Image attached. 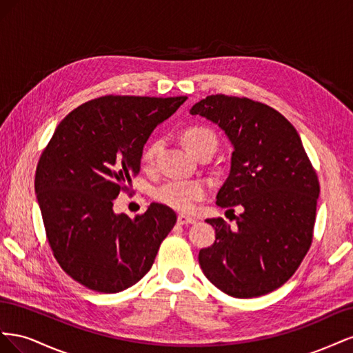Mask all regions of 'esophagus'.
Wrapping results in <instances>:
<instances>
[{"instance_id":"1","label":"esophagus","mask_w":353,"mask_h":353,"mask_svg":"<svg viewBox=\"0 0 353 353\" xmlns=\"http://www.w3.org/2000/svg\"><path fill=\"white\" fill-rule=\"evenodd\" d=\"M194 222H196L194 218L183 215V213H181V215H178V223H179V225H187V223H194Z\"/></svg>"}]
</instances>
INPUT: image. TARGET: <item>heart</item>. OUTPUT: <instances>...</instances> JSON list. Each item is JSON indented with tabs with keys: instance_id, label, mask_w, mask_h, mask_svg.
I'll use <instances>...</instances> for the list:
<instances>
[{
	"instance_id": "b5f03b06",
	"label": "heart",
	"mask_w": 353,
	"mask_h": 353,
	"mask_svg": "<svg viewBox=\"0 0 353 353\" xmlns=\"http://www.w3.org/2000/svg\"><path fill=\"white\" fill-rule=\"evenodd\" d=\"M183 143L187 150L199 157L203 152H215L218 140L209 128L205 126H191L183 134ZM162 147V141H152L141 154V162L145 168L153 166L156 157ZM154 199L176 210H190L197 201L203 200L206 196V185L200 181H168V183L159 185L154 193Z\"/></svg>"
}]
</instances>
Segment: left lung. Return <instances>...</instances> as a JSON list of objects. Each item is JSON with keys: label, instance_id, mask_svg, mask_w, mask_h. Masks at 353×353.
<instances>
[{"label": "left lung", "instance_id": "obj_1", "mask_svg": "<svg viewBox=\"0 0 353 353\" xmlns=\"http://www.w3.org/2000/svg\"><path fill=\"white\" fill-rule=\"evenodd\" d=\"M234 145L231 170L216 205L241 209L237 227L208 219L216 240L199 263L221 292L239 299L268 294L302 263L314 239L319 181L296 128L263 103L215 94L196 103Z\"/></svg>", "mask_w": 353, "mask_h": 353}]
</instances>
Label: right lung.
I'll return each mask as SVG.
<instances>
[{
    "label": "right lung",
    "instance_id": "1",
    "mask_svg": "<svg viewBox=\"0 0 353 353\" xmlns=\"http://www.w3.org/2000/svg\"><path fill=\"white\" fill-rule=\"evenodd\" d=\"M187 97L104 95L63 119L41 153L35 191L47 241L69 276L100 293H117L150 271L175 212L152 203L131 219L113 200L141 168L145 141Z\"/></svg>",
    "mask_w": 353,
    "mask_h": 353
}]
</instances>
